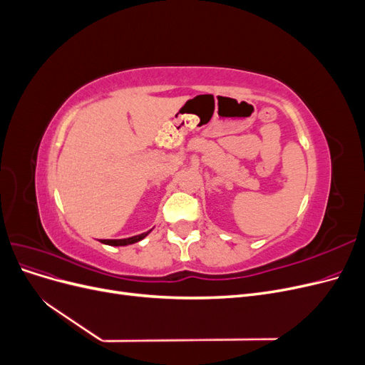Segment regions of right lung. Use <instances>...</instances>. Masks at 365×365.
Wrapping results in <instances>:
<instances>
[{
  "mask_svg": "<svg viewBox=\"0 0 365 365\" xmlns=\"http://www.w3.org/2000/svg\"><path fill=\"white\" fill-rule=\"evenodd\" d=\"M149 233V231H148ZM148 233H143V235H138V236H132V237H128V239H102L101 242L105 245H113V247H125V245H129V244H135V242L141 240L143 237H146Z\"/></svg>",
  "mask_w": 365,
  "mask_h": 365,
  "instance_id": "right-lung-1",
  "label": "right lung"
}]
</instances>
